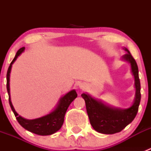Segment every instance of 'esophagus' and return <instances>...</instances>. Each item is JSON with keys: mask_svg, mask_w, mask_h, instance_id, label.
Listing matches in <instances>:
<instances>
[{"mask_svg": "<svg viewBox=\"0 0 151 151\" xmlns=\"http://www.w3.org/2000/svg\"><path fill=\"white\" fill-rule=\"evenodd\" d=\"M80 89L84 90L85 88V85H83V84H80Z\"/></svg>", "mask_w": 151, "mask_h": 151, "instance_id": "1", "label": "esophagus"}]
</instances>
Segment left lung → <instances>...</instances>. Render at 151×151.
I'll return each instance as SVG.
<instances>
[{
  "label": "left lung",
  "instance_id": "1",
  "mask_svg": "<svg viewBox=\"0 0 151 151\" xmlns=\"http://www.w3.org/2000/svg\"><path fill=\"white\" fill-rule=\"evenodd\" d=\"M123 49L127 53L122 56V60L130 63L131 71L134 78L135 97L132 106L127 109L112 107L100 100L93 98L87 93L81 95L85 101L87 113L91 126L94 130L105 134H112L121 132L132 123L136 117L140 103V82L137 64L128 49L126 47Z\"/></svg>",
  "mask_w": 151,
  "mask_h": 151
}]
</instances>
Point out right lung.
Returning a JSON list of instances; mask_svg holds the SVG:
<instances>
[{
	"mask_svg": "<svg viewBox=\"0 0 151 151\" xmlns=\"http://www.w3.org/2000/svg\"><path fill=\"white\" fill-rule=\"evenodd\" d=\"M24 50H25V47H22L18 50L14 58L13 59L9 67L8 71H7L6 88L9 94V101L10 106L13 111L15 117H16L18 123L24 129L38 135H42V136L51 135L58 132L61 128L63 121H64V116L67 109L69 106L70 104L77 98V92H76L75 90H71L69 92L67 93L59 99L55 108L51 112L41 117V118L28 120L19 115V114L15 111L14 108L12 105V101H11L9 86L10 73L11 70H12V64L14 63L17 58L22 54V52H23Z\"/></svg>",
	"mask_w": 151,
	"mask_h": 151,
	"instance_id": "obj_1",
	"label": "right lung"
}]
</instances>
